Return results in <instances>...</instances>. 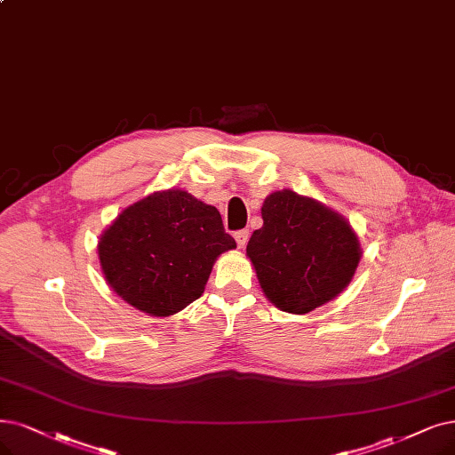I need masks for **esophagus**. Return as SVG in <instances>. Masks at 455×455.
Returning <instances> with one entry per match:
<instances>
[{
	"label": "esophagus",
	"mask_w": 455,
	"mask_h": 455,
	"mask_svg": "<svg viewBox=\"0 0 455 455\" xmlns=\"http://www.w3.org/2000/svg\"><path fill=\"white\" fill-rule=\"evenodd\" d=\"M233 237H235V241H237V246H239V248H244L246 243H248L250 233H248V229H241V231H235Z\"/></svg>",
	"instance_id": "1"
}]
</instances>
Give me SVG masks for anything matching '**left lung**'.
<instances>
[{"mask_svg": "<svg viewBox=\"0 0 455 455\" xmlns=\"http://www.w3.org/2000/svg\"><path fill=\"white\" fill-rule=\"evenodd\" d=\"M261 218L246 256L278 310L310 314L351 283L362 248L347 218L289 188L265 197Z\"/></svg>", "mask_w": 455, "mask_h": 455, "instance_id": "1", "label": "left lung"}]
</instances>
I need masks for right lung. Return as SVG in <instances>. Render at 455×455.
Masks as SVG:
<instances>
[{
    "label": "right lung",
    "instance_id": "1",
    "mask_svg": "<svg viewBox=\"0 0 455 455\" xmlns=\"http://www.w3.org/2000/svg\"><path fill=\"white\" fill-rule=\"evenodd\" d=\"M237 248L216 207L180 188L158 190L123 209L97 244L117 297L153 317H170L204 295L214 261Z\"/></svg>",
    "mask_w": 455,
    "mask_h": 455
}]
</instances>
